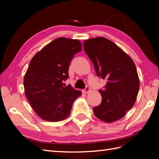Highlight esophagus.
<instances>
[{"label": "esophagus", "instance_id": "1", "mask_svg": "<svg viewBox=\"0 0 159 159\" xmlns=\"http://www.w3.org/2000/svg\"><path fill=\"white\" fill-rule=\"evenodd\" d=\"M90 87H88V86H87L86 87V88L83 90V92L85 93H89V92H90Z\"/></svg>", "mask_w": 159, "mask_h": 159}]
</instances>
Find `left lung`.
Segmentation results:
<instances>
[{
  "instance_id": "8db88e82",
  "label": "left lung",
  "mask_w": 159,
  "mask_h": 159,
  "mask_svg": "<svg viewBox=\"0 0 159 159\" xmlns=\"http://www.w3.org/2000/svg\"><path fill=\"white\" fill-rule=\"evenodd\" d=\"M85 53L99 77L107 80L99 90L102 102L93 108L97 118L107 123L126 116L135 103L139 89V79L131 57L116 43L103 37L85 39Z\"/></svg>"
}]
</instances>
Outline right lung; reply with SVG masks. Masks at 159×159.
I'll return each mask as SVG.
<instances>
[{
	"instance_id": "add662e5",
	"label": "right lung",
	"mask_w": 159,
	"mask_h": 159,
	"mask_svg": "<svg viewBox=\"0 0 159 159\" xmlns=\"http://www.w3.org/2000/svg\"><path fill=\"white\" fill-rule=\"evenodd\" d=\"M82 50L79 39L59 38L37 52L24 77L26 98L38 116L46 121H61L68 117L81 92L70 85L63 87L74 55Z\"/></svg>"
}]
</instances>
